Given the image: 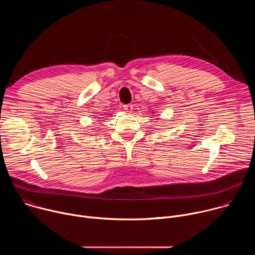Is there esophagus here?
I'll return each instance as SVG.
<instances>
[{
  "label": "esophagus",
  "instance_id": "1",
  "mask_svg": "<svg viewBox=\"0 0 255 255\" xmlns=\"http://www.w3.org/2000/svg\"><path fill=\"white\" fill-rule=\"evenodd\" d=\"M123 109L126 111V112H131L132 110V105L130 104H127V105H123Z\"/></svg>",
  "mask_w": 255,
  "mask_h": 255
}]
</instances>
